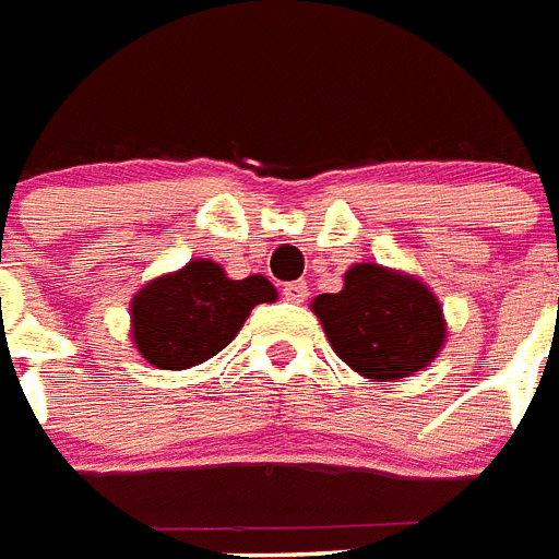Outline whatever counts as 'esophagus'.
Returning a JSON list of instances; mask_svg holds the SVG:
<instances>
[{
  "mask_svg": "<svg viewBox=\"0 0 559 559\" xmlns=\"http://www.w3.org/2000/svg\"><path fill=\"white\" fill-rule=\"evenodd\" d=\"M283 294H285V300H288V302H306L308 285L302 283V280H297V283H288V285H285Z\"/></svg>",
  "mask_w": 559,
  "mask_h": 559,
  "instance_id": "34e87169",
  "label": "esophagus"
}]
</instances>
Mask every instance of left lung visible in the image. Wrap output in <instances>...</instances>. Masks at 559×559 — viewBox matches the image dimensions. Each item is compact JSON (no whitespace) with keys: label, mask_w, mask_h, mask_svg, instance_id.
Here are the masks:
<instances>
[{"label":"left lung","mask_w":559,"mask_h":559,"mask_svg":"<svg viewBox=\"0 0 559 559\" xmlns=\"http://www.w3.org/2000/svg\"><path fill=\"white\" fill-rule=\"evenodd\" d=\"M311 311L334 355L372 381H399L439 357L448 320L439 297L413 274L357 262L337 294H320Z\"/></svg>","instance_id":"8db88e82"}]
</instances>
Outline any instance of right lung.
Segmentation results:
<instances>
[{"label": "right lung", "mask_w": 559, "mask_h": 559, "mask_svg": "<svg viewBox=\"0 0 559 559\" xmlns=\"http://www.w3.org/2000/svg\"><path fill=\"white\" fill-rule=\"evenodd\" d=\"M274 300L262 274L230 280L213 259H193L132 297V346L155 369H190L225 349L253 306Z\"/></svg>", "instance_id": "1"}]
</instances>
